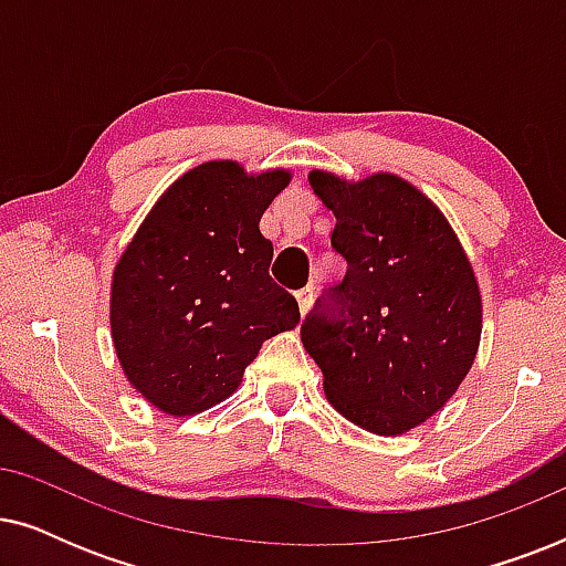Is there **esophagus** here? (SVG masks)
<instances>
[{"label": "esophagus", "mask_w": 566, "mask_h": 566, "mask_svg": "<svg viewBox=\"0 0 566 566\" xmlns=\"http://www.w3.org/2000/svg\"><path fill=\"white\" fill-rule=\"evenodd\" d=\"M296 301H298L301 314H306L308 306H312V301H314V289H312V285H306V289L296 291Z\"/></svg>", "instance_id": "obj_1"}]
</instances>
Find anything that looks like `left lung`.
Here are the masks:
<instances>
[{"label": "left lung", "instance_id": "1", "mask_svg": "<svg viewBox=\"0 0 566 566\" xmlns=\"http://www.w3.org/2000/svg\"><path fill=\"white\" fill-rule=\"evenodd\" d=\"M335 213L332 250L347 262L301 324L329 405L376 436L428 420L467 378L482 335V296L463 247L428 196L397 175L360 182L314 169Z\"/></svg>", "mask_w": 566, "mask_h": 566}]
</instances>
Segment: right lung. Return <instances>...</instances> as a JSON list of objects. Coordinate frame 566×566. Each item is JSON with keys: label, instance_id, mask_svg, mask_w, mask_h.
Returning <instances> with one entry per match:
<instances>
[{"label": "right lung", "instance_id": "1", "mask_svg": "<svg viewBox=\"0 0 566 566\" xmlns=\"http://www.w3.org/2000/svg\"><path fill=\"white\" fill-rule=\"evenodd\" d=\"M285 169L192 167L157 200L113 273L111 329L123 374L161 412H203L237 391L265 339L301 319L270 277L260 219Z\"/></svg>", "mask_w": 566, "mask_h": 566}]
</instances>
